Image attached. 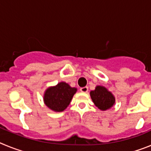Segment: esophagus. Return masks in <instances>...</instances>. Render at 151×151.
I'll use <instances>...</instances> for the list:
<instances>
[{
  "instance_id": "obj_1",
  "label": "esophagus",
  "mask_w": 151,
  "mask_h": 151,
  "mask_svg": "<svg viewBox=\"0 0 151 151\" xmlns=\"http://www.w3.org/2000/svg\"><path fill=\"white\" fill-rule=\"evenodd\" d=\"M80 91H81L82 92H83V93H86V92H88V87L81 88H80Z\"/></svg>"
}]
</instances>
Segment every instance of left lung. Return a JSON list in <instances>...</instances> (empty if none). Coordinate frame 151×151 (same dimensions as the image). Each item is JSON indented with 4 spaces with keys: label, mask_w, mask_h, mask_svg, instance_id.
<instances>
[{
    "label": "left lung",
    "mask_w": 151,
    "mask_h": 151,
    "mask_svg": "<svg viewBox=\"0 0 151 151\" xmlns=\"http://www.w3.org/2000/svg\"><path fill=\"white\" fill-rule=\"evenodd\" d=\"M90 95L95 106L101 110H108L115 104L114 96L104 86H97L95 90L90 92Z\"/></svg>",
    "instance_id": "8db88e82"
}]
</instances>
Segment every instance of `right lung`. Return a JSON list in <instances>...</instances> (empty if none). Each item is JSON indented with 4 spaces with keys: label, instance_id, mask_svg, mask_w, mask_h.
I'll return each mask as SVG.
<instances>
[{
    "label": "right lung",
    "instance_id": "right-lung-1",
    "mask_svg": "<svg viewBox=\"0 0 151 151\" xmlns=\"http://www.w3.org/2000/svg\"><path fill=\"white\" fill-rule=\"evenodd\" d=\"M76 88H72L66 82H60L56 86L47 89L44 94L46 106L53 111L62 112L69 105Z\"/></svg>",
    "mask_w": 151,
    "mask_h": 151
}]
</instances>
